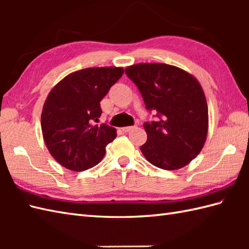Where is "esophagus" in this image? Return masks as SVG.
I'll return each mask as SVG.
<instances>
[{"mask_svg": "<svg viewBox=\"0 0 249 249\" xmlns=\"http://www.w3.org/2000/svg\"><path fill=\"white\" fill-rule=\"evenodd\" d=\"M136 126H126V127H122V130L124 131V133H128L131 129H134Z\"/></svg>", "mask_w": 249, "mask_h": 249, "instance_id": "obj_1", "label": "esophagus"}]
</instances>
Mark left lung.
Here are the masks:
<instances>
[{
    "instance_id": "left-lung-1",
    "label": "left lung",
    "mask_w": 249,
    "mask_h": 249,
    "mask_svg": "<svg viewBox=\"0 0 249 249\" xmlns=\"http://www.w3.org/2000/svg\"><path fill=\"white\" fill-rule=\"evenodd\" d=\"M126 75L158 120L144 123L147 140L140 146L147 161L165 170H178L202 150L209 129V110L201 84L181 68L163 63L128 66Z\"/></svg>"
}]
</instances>
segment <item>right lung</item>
I'll return each instance as SVG.
<instances>
[{
  "mask_svg": "<svg viewBox=\"0 0 249 249\" xmlns=\"http://www.w3.org/2000/svg\"><path fill=\"white\" fill-rule=\"evenodd\" d=\"M122 67H89L67 75L47 96L41 131L54 160L72 171H83L103 160L116 137L107 124L94 125L102 115L100 100L123 76Z\"/></svg>",
  "mask_w": 249,
  "mask_h": 249,
  "instance_id": "add662e5",
  "label": "right lung"
}]
</instances>
